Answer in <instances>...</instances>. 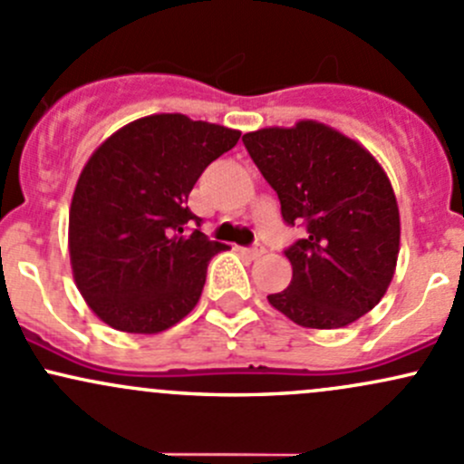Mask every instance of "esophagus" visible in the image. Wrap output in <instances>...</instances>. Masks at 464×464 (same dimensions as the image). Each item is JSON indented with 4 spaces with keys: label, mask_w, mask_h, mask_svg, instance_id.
I'll list each match as a JSON object with an SVG mask.
<instances>
[{
    "label": "esophagus",
    "mask_w": 464,
    "mask_h": 464,
    "mask_svg": "<svg viewBox=\"0 0 464 464\" xmlns=\"http://www.w3.org/2000/svg\"><path fill=\"white\" fill-rule=\"evenodd\" d=\"M241 254L246 258H250V261H256V258H261L266 250H263L261 246H254V247H246V250H241Z\"/></svg>",
    "instance_id": "obj_1"
}]
</instances>
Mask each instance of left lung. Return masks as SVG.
<instances>
[{
	"label": "left lung",
	"instance_id": "1",
	"mask_svg": "<svg viewBox=\"0 0 464 464\" xmlns=\"http://www.w3.org/2000/svg\"><path fill=\"white\" fill-rule=\"evenodd\" d=\"M243 143L285 223L307 227L285 250L290 285L267 301L301 327L352 325L381 303L396 272L401 212L390 177L356 139L312 119L247 132Z\"/></svg>",
	"mask_w": 464,
	"mask_h": 464
}]
</instances>
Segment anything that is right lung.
<instances>
[{
	"label": "right lung",
	"mask_w": 464,
	"mask_h": 464,
	"mask_svg": "<svg viewBox=\"0 0 464 464\" xmlns=\"http://www.w3.org/2000/svg\"><path fill=\"white\" fill-rule=\"evenodd\" d=\"M241 130L179 112L134 119L91 154L68 217L72 276L112 330L159 334L194 310L223 243L183 232L188 194Z\"/></svg>",
	"instance_id": "right-lung-1"
}]
</instances>
